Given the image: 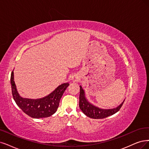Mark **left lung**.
<instances>
[{
	"label": "left lung",
	"mask_w": 149,
	"mask_h": 149,
	"mask_svg": "<svg viewBox=\"0 0 149 149\" xmlns=\"http://www.w3.org/2000/svg\"><path fill=\"white\" fill-rule=\"evenodd\" d=\"M125 100L119 106L113 109H105L98 107L90 103L86 97L84 90L80 86V96H79V107L83 113L91 118L100 119L111 116L117 113L122 107Z\"/></svg>",
	"instance_id": "left-lung-1"
}]
</instances>
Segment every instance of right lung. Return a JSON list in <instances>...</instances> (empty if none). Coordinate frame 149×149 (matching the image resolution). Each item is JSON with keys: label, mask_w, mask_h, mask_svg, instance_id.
Wrapping results in <instances>:
<instances>
[{"label": "right lung", "mask_w": 149, "mask_h": 149, "mask_svg": "<svg viewBox=\"0 0 149 149\" xmlns=\"http://www.w3.org/2000/svg\"><path fill=\"white\" fill-rule=\"evenodd\" d=\"M10 83L13 97L16 104L25 113L34 118L48 117L56 112L61 98L69 85V83L63 84L48 95L34 100L24 98L19 95L14 81L13 70L11 74Z\"/></svg>", "instance_id": "add662e5"}]
</instances>
